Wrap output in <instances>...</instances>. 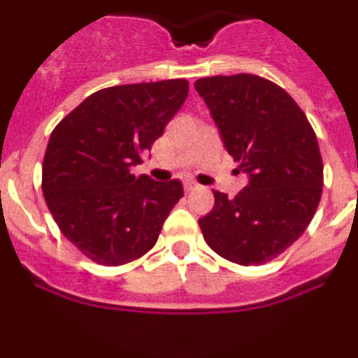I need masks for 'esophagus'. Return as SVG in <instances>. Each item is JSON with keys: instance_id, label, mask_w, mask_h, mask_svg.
I'll return each instance as SVG.
<instances>
[{"instance_id": "34e87169", "label": "esophagus", "mask_w": 358, "mask_h": 358, "mask_svg": "<svg viewBox=\"0 0 358 358\" xmlns=\"http://www.w3.org/2000/svg\"><path fill=\"white\" fill-rule=\"evenodd\" d=\"M182 185H185V192H192V189H195L199 186L197 182L192 181V179H186V181L182 182Z\"/></svg>"}]
</instances>
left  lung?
<instances>
[{
    "label": "left lung",
    "instance_id": "obj_1",
    "mask_svg": "<svg viewBox=\"0 0 358 358\" xmlns=\"http://www.w3.org/2000/svg\"><path fill=\"white\" fill-rule=\"evenodd\" d=\"M224 147L248 186L199 218L217 255L240 265H262L290 248L314 218L322 194L317 138L294 98L258 75H217L195 82Z\"/></svg>",
    "mask_w": 358,
    "mask_h": 358
}]
</instances>
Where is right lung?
Wrapping results in <instances>:
<instances>
[{
	"instance_id": "1",
	"label": "right lung",
	"mask_w": 358,
	"mask_h": 358,
	"mask_svg": "<svg viewBox=\"0 0 358 358\" xmlns=\"http://www.w3.org/2000/svg\"><path fill=\"white\" fill-rule=\"evenodd\" d=\"M188 96L185 78L125 84L90 94L50 136L43 194L62 235L100 265L150 251L179 199V181L136 177L132 166Z\"/></svg>"
}]
</instances>
